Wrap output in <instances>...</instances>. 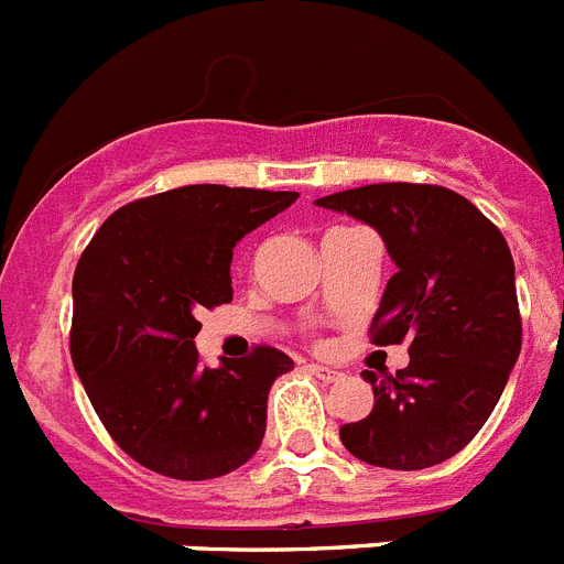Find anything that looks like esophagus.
I'll return each instance as SVG.
<instances>
[{
    "mask_svg": "<svg viewBox=\"0 0 564 564\" xmlns=\"http://www.w3.org/2000/svg\"><path fill=\"white\" fill-rule=\"evenodd\" d=\"M308 369H311V375H316V377H319V380H325V383H332V380L343 377V371L332 369V366H323V362H311Z\"/></svg>",
    "mask_w": 564,
    "mask_h": 564,
    "instance_id": "esophagus-1",
    "label": "esophagus"
}]
</instances>
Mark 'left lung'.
<instances>
[{"mask_svg": "<svg viewBox=\"0 0 564 564\" xmlns=\"http://www.w3.org/2000/svg\"><path fill=\"white\" fill-rule=\"evenodd\" d=\"M375 227L394 273L371 319L377 346L409 343L398 375L366 371L375 406L339 426L351 455L426 469L476 438L522 351L516 268L505 236L464 195L432 184H369L316 198Z\"/></svg>", "mask_w": 564, "mask_h": 564, "instance_id": "1", "label": "left lung"}]
</instances>
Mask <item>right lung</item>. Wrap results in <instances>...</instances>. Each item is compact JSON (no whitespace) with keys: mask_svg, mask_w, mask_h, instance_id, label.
<instances>
[{"mask_svg":"<svg viewBox=\"0 0 564 564\" xmlns=\"http://www.w3.org/2000/svg\"><path fill=\"white\" fill-rule=\"evenodd\" d=\"M300 193L189 184L111 213L74 271L72 360L115 444L152 473L207 481L262 446L268 392L293 360L271 346L198 362L195 314L232 300L236 241Z\"/></svg>","mask_w":564,"mask_h":564,"instance_id":"right-lung-1","label":"right lung"}]
</instances>
